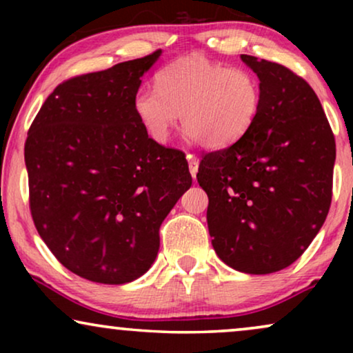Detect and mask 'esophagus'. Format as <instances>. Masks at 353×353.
I'll return each instance as SVG.
<instances>
[{"mask_svg":"<svg viewBox=\"0 0 353 353\" xmlns=\"http://www.w3.org/2000/svg\"><path fill=\"white\" fill-rule=\"evenodd\" d=\"M186 159H188V165H190V172L192 178L196 176L197 173V168H199V161H197V157L194 154H186Z\"/></svg>","mask_w":353,"mask_h":353,"instance_id":"1","label":"esophagus"}]
</instances>
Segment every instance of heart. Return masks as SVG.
<instances>
[{"label": "heart", "mask_w": 353, "mask_h": 353, "mask_svg": "<svg viewBox=\"0 0 353 353\" xmlns=\"http://www.w3.org/2000/svg\"><path fill=\"white\" fill-rule=\"evenodd\" d=\"M156 90L139 88L134 114L149 138L165 144L181 123L205 148H225L252 127L262 108V83L245 67L202 54L178 57L156 74Z\"/></svg>", "instance_id": "obj_1"}]
</instances>
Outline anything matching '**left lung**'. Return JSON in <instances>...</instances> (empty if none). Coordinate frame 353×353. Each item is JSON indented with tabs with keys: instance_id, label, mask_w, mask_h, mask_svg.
<instances>
[{
	"instance_id": "8db88e82",
	"label": "left lung",
	"mask_w": 353,
	"mask_h": 353,
	"mask_svg": "<svg viewBox=\"0 0 353 353\" xmlns=\"http://www.w3.org/2000/svg\"><path fill=\"white\" fill-rule=\"evenodd\" d=\"M262 83L245 134L205 152L197 183L209 196L215 252L231 268L267 274L296 262L325 223L336 141L320 99L288 67L241 54Z\"/></svg>"
}]
</instances>
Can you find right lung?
Instances as JSON below:
<instances>
[{"label":"right lung","mask_w":353,"mask_h":353,"mask_svg":"<svg viewBox=\"0 0 353 353\" xmlns=\"http://www.w3.org/2000/svg\"><path fill=\"white\" fill-rule=\"evenodd\" d=\"M161 52L62 81L28 130L33 223L54 257L90 281L146 273L162 221L192 183L185 152L149 138L133 109Z\"/></svg>","instance_id":"obj_1"}]
</instances>
